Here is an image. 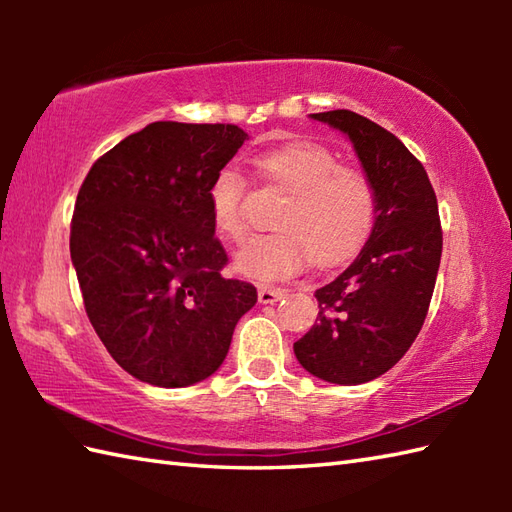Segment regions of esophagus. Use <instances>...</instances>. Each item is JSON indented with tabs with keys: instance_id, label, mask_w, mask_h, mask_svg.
<instances>
[{
	"instance_id": "esophagus-1",
	"label": "esophagus",
	"mask_w": 512,
	"mask_h": 512,
	"mask_svg": "<svg viewBox=\"0 0 512 512\" xmlns=\"http://www.w3.org/2000/svg\"><path fill=\"white\" fill-rule=\"evenodd\" d=\"M284 297V290L281 288H270V286H262L257 292V299L259 303H275Z\"/></svg>"
}]
</instances>
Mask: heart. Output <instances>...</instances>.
<instances>
[{
  "instance_id": "1",
  "label": "heart",
  "mask_w": 512,
  "mask_h": 512,
  "mask_svg": "<svg viewBox=\"0 0 512 512\" xmlns=\"http://www.w3.org/2000/svg\"><path fill=\"white\" fill-rule=\"evenodd\" d=\"M264 176L290 195L277 215L281 231L255 235L235 257L237 273L259 281H279L314 262L332 266L350 257L372 231L376 195L361 169L339 165L334 151L319 143H288L257 158ZM246 184L226 165L215 173L206 198L211 222L226 239H242Z\"/></svg>"
}]
</instances>
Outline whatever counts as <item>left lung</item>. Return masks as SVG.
<instances>
[{
  "mask_svg": "<svg viewBox=\"0 0 512 512\" xmlns=\"http://www.w3.org/2000/svg\"><path fill=\"white\" fill-rule=\"evenodd\" d=\"M310 118L350 138L376 217L354 262L314 292L319 317L295 356L321 380L361 385L405 356L427 317L442 257L438 200L420 160L387 129L350 110Z\"/></svg>",
  "mask_w": 512,
  "mask_h": 512,
  "instance_id": "1",
  "label": "left lung"
}]
</instances>
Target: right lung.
I'll return each mask as SVG.
<instances>
[{
  "instance_id": "obj_1",
  "label": "right lung",
  "mask_w": 512,
  "mask_h": 512,
  "mask_svg": "<svg viewBox=\"0 0 512 512\" xmlns=\"http://www.w3.org/2000/svg\"><path fill=\"white\" fill-rule=\"evenodd\" d=\"M248 134L158 121L94 162L76 195L70 255L92 328L127 374L189 387L217 372L253 284L226 279L213 176Z\"/></svg>"
}]
</instances>
